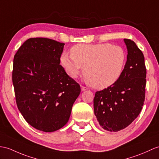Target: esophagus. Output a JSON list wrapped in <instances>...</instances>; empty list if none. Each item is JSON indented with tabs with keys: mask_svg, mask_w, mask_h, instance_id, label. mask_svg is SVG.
<instances>
[{
	"mask_svg": "<svg viewBox=\"0 0 159 159\" xmlns=\"http://www.w3.org/2000/svg\"><path fill=\"white\" fill-rule=\"evenodd\" d=\"M80 88H81V91H87L88 89L87 87H84V86H81Z\"/></svg>",
	"mask_w": 159,
	"mask_h": 159,
	"instance_id": "1",
	"label": "esophagus"
}]
</instances>
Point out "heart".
<instances>
[{"instance_id":"b5f03b06","label":"heart","mask_w":159,"mask_h":159,"mask_svg":"<svg viewBox=\"0 0 159 159\" xmlns=\"http://www.w3.org/2000/svg\"><path fill=\"white\" fill-rule=\"evenodd\" d=\"M70 54L63 53L60 57L66 73L75 79L84 68V78L91 87L99 89L116 83L127 62L123 48L110 43L79 44L71 48Z\"/></svg>"}]
</instances>
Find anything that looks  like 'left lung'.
I'll list each match as a JSON object with an SVG mask.
<instances>
[{
	"label": "left lung",
	"instance_id": "obj_1",
	"mask_svg": "<svg viewBox=\"0 0 159 159\" xmlns=\"http://www.w3.org/2000/svg\"><path fill=\"white\" fill-rule=\"evenodd\" d=\"M124 42L127 56L123 75L113 85L97 91L93 99L95 116L108 131L128 127L141 112L145 99L144 56L133 40L125 39Z\"/></svg>",
	"mask_w": 159,
	"mask_h": 159
}]
</instances>
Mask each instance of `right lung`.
Segmentation results:
<instances>
[{
	"instance_id": "right-lung-1",
	"label": "right lung",
	"mask_w": 159,
	"mask_h": 159,
	"mask_svg": "<svg viewBox=\"0 0 159 159\" xmlns=\"http://www.w3.org/2000/svg\"><path fill=\"white\" fill-rule=\"evenodd\" d=\"M64 43L46 38L24 42L14 56L13 84L24 119L44 132L63 127L80 87L60 64Z\"/></svg>"
}]
</instances>
